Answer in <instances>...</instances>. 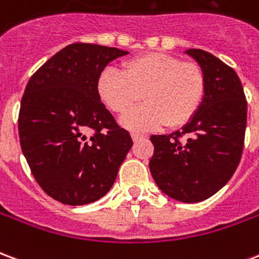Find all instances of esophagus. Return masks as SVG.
Masks as SVG:
<instances>
[{
	"instance_id": "esophagus-1",
	"label": "esophagus",
	"mask_w": 259,
	"mask_h": 259,
	"mask_svg": "<svg viewBox=\"0 0 259 259\" xmlns=\"http://www.w3.org/2000/svg\"><path fill=\"white\" fill-rule=\"evenodd\" d=\"M143 139H146V136L144 135H137V133H133V135H132V140L135 141H139V140H143Z\"/></svg>"
}]
</instances>
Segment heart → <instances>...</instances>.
I'll list each match as a JSON object with an SVG mask.
<instances>
[{
    "instance_id": "b5f03b06",
    "label": "heart",
    "mask_w": 259,
    "mask_h": 259,
    "mask_svg": "<svg viewBox=\"0 0 259 259\" xmlns=\"http://www.w3.org/2000/svg\"><path fill=\"white\" fill-rule=\"evenodd\" d=\"M205 90V74L198 65L162 53L129 59L122 72L104 69L97 80L98 96L116 113L127 112L143 94L146 102L120 119L133 132L185 126L198 112Z\"/></svg>"
}]
</instances>
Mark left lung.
<instances>
[{
	"label": "left lung",
	"mask_w": 259,
	"mask_h": 259,
	"mask_svg": "<svg viewBox=\"0 0 259 259\" xmlns=\"http://www.w3.org/2000/svg\"><path fill=\"white\" fill-rule=\"evenodd\" d=\"M205 74L204 101L194 118L172 135H154L150 170L170 198L200 202L233 176L244 146L247 101L239 76L212 54L185 51ZM180 137L185 140L179 142Z\"/></svg>",
	"instance_id": "1"
}]
</instances>
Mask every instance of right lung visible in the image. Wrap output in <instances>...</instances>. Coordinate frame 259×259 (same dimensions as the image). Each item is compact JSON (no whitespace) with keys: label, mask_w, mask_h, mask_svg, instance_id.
I'll return each mask as SVG.
<instances>
[{"label":"right lung","mask_w":259,"mask_h":259,"mask_svg":"<svg viewBox=\"0 0 259 259\" xmlns=\"http://www.w3.org/2000/svg\"><path fill=\"white\" fill-rule=\"evenodd\" d=\"M126 54L74 42L26 85L18 120L22 152L40 187L62 204L85 205L104 197L133 146L97 91L100 73Z\"/></svg>","instance_id":"obj_1"}]
</instances>
